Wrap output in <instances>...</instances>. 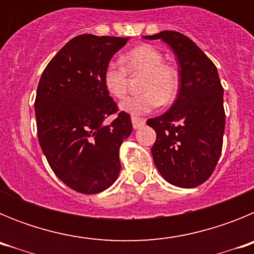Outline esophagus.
I'll use <instances>...</instances> for the list:
<instances>
[{
  "label": "esophagus",
  "mask_w": 254,
  "mask_h": 254,
  "mask_svg": "<svg viewBox=\"0 0 254 254\" xmlns=\"http://www.w3.org/2000/svg\"><path fill=\"white\" fill-rule=\"evenodd\" d=\"M146 121L143 120V118H138V117H132V125H133V128L137 129L140 128L141 126L145 125Z\"/></svg>",
  "instance_id": "obj_1"
}]
</instances>
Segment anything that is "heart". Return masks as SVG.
Segmentation results:
<instances>
[{
    "instance_id": "1",
    "label": "heart",
    "mask_w": 254,
    "mask_h": 254,
    "mask_svg": "<svg viewBox=\"0 0 254 254\" xmlns=\"http://www.w3.org/2000/svg\"><path fill=\"white\" fill-rule=\"evenodd\" d=\"M123 66L111 61L105 66L103 84L112 96L123 99L129 86V75L143 73L140 82L141 94L121 103V109L129 114H146L159 104L168 105L176 99L181 77L176 64L164 61L163 52L150 44H141L126 52Z\"/></svg>"
}]
</instances>
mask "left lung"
<instances>
[{"instance_id": "1", "label": "left lung", "mask_w": 254, "mask_h": 254, "mask_svg": "<svg viewBox=\"0 0 254 254\" xmlns=\"http://www.w3.org/2000/svg\"><path fill=\"white\" fill-rule=\"evenodd\" d=\"M169 44L179 64L181 86L168 112L147 120L156 132L154 163L170 185L193 188L207 181L223 149L224 89L214 62L188 37L165 30L143 37Z\"/></svg>"}]
</instances>
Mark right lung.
Here are the masks:
<instances>
[{
  "label": "right lung",
  "mask_w": 254,
  "mask_h": 254,
  "mask_svg": "<svg viewBox=\"0 0 254 254\" xmlns=\"http://www.w3.org/2000/svg\"><path fill=\"white\" fill-rule=\"evenodd\" d=\"M128 38H72L44 68L35 98L38 140L49 167L71 190L95 194L121 170L120 147L132 132L103 84L105 66ZM116 114L111 125L109 115Z\"/></svg>",
  "instance_id": "1"
}]
</instances>
